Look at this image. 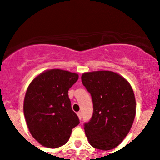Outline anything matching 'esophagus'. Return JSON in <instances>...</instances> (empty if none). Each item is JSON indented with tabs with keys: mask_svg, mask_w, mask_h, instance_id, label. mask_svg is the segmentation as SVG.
<instances>
[{
	"mask_svg": "<svg viewBox=\"0 0 160 160\" xmlns=\"http://www.w3.org/2000/svg\"><path fill=\"white\" fill-rule=\"evenodd\" d=\"M77 114H78V116L79 119H82V114L81 111H79V112H78Z\"/></svg>",
	"mask_w": 160,
	"mask_h": 160,
	"instance_id": "esophagus-1",
	"label": "esophagus"
}]
</instances>
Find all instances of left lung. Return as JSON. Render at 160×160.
Returning <instances> with one entry per match:
<instances>
[{"label": "left lung", "instance_id": "8db88e82", "mask_svg": "<svg viewBox=\"0 0 160 160\" xmlns=\"http://www.w3.org/2000/svg\"><path fill=\"white\" fill-rule=\"evenodd\" d=\"M82 82L91 95L93 115L84 129L89 142L103 151L116 148L131 130L135 116V94L131 85L112 71L84 73Z\"/></svg>", "mask_w": 160, "mask_h": 160}]
</instances>
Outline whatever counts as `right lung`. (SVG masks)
Returning <instances> with one entry per match:
<instances>
[{
  "label": "right lung",
  "instance_id": "1",
  "mask_svg": "<svg viewBox=\"0 0 160 160\" xmlns=\"http://www.w3.org/2000/svg\"><path fill=\"white\" fill-rule=\"evenodd\" d=\"M77 73L53 69L41 73L29 84L24 114L33 138L44 147L57 148L67 142L79 118L71 108L68 90Z\"/></svg>",
  "mask_w": 160,
  "mask_h": 160
}]
</instances>
